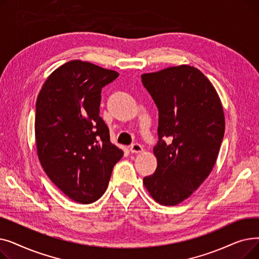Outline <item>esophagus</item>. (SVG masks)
I'll list each match as a JSON object with an SVG mask.
<instances>
[{"label": "esophagus", "mask_w": 259, "mask_h": 259, "mask_svg": "<svg viewBox=\"0 0 259 259\" xmlns=\"http://www.w3.org/2000/svg\"><path fill=\"white\" fill-rule=\"evenodd\" d=\"M143 146L141 145V144H133V145H131L130 146V152L131 153H141V152H143Z\"/></svg>", "instance_id": "obj_1"}]
</instances>
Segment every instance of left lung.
Returning a JSON list of instances; mask_svg holds the SVG:
<instances>
[{
  "label": "left lung",
  "instance_id": "obj_1",
  "mask_svg": "<svg viewBox=\"0 0 259 259\" xmlns=\"http://www.w3.org/2000/svg\"><path fill=\"white\" fill-rule=\"evenodd\" d=\"M142 81L158 108L153 148L157 167L143 183L156 202L175 206L205 182L215 165L225 134L223 105L211 81L192 66L145 73Z\"/></svg>",
  "mask_w": 259,
  "mask_h": 259
}]
</instances>
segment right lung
Wrapping results in <instances>:
<instances>
[{"label":"right lung","mask_w":259,"mask_h":259,"mask_svg":"<svg viewBox=\"0 0 259 259\" xmlns=\"http://www.w3.org/2000/svg\"><path fill=\"white\" fill-rule=\"evenodd\" d=\"M118 73L74 60L54 70L35 105L36 152L51 182L72 200L97 201L124 152L100 116L102 88Z\"/></svg>","instance_id":"right-lung-1"}]
</instances>
